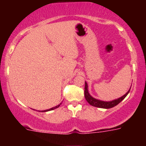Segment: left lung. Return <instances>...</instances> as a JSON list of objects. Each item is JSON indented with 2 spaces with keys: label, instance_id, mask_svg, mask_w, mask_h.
Listing matches in <instances>:
<instances>
[{
  "label": "left lung",
  "instance_id": "left-lung-1",
  "mask_svg": "<svg viewBox=\"0 0 146 146\" xmlns=\"http://www.w3.org/2000/svg\"><path fill=\"white\" fill-rule=\"evenodd\" d=\"M129 88L127 92H126V94H124L123 96H122L121 97L118 98L117 99H115V100H113V101H110V102H104V101H101V100H99V99H96L95 98L92 97V96L90 95V94L88 93V84L87 82H85V98H86V101L89 103V104L92 105L94 107H96V108H104V109H109V108H112L113 107L116 106L117 104H119L123 99H124V98L126 97L130 91Z\"/></svg>",
  "mask_w": 146,
  "mask_h": 146
}]
</instances>
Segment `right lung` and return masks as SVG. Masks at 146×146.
Listing matches in <instances>:
<instances>
[{"label": "right lung", "instance_id": "1", "mask_svg": "<svg viewBox=\"0 0 146 146\" xmlns=\"http://www.w3.org/2000/svg\"><path fill=\"white\" fill-rule=\"evenodd\" d=\"M60 104H61V103H60V104H58V105H57V106L53 107V108H50V109H49V110H43V111H42V112H47V111H50V110H54V109H56V108H58L59 106H60Z\"/></svg>", "mask_w": 146, "mask_h": 146}]
</instances>
